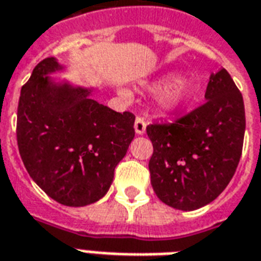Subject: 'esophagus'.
I'll list each match as a JSON object with an SVG mask.
<instances>
[{
  "instance_id": "1",
  "label": "esophagus",
  "mask_w": 261,
  "mask_h": 261,
  "mask_svg": "<svg viewBox=\"0 0 261 261\" xmlns=\"http://www.w3.org/2000/svg\"><path fill=\"white\" fill-rule=\"evenodd\" d=\"M146 121L142 117H136V119H135V132L138 133V135H143V133L146 132Z\"/></svg>"
}]
</instances>
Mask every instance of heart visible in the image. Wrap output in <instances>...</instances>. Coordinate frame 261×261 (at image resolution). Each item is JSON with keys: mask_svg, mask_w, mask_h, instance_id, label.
<instances>
[{"mask_svg": "<svg viewBox=\"0 0 261 261\" xmlns=\"http://www.w3.org/2000/svg\"><path fill=\"white\" fill-rule=\"evenodd\" d=\"M154 86H162L156 101L161 109L168 113L183 109L184 106L193 100L195 95V89L189 81L181 78L175 80L173 75L165 77L161 82H156ZM123 95L128 96V92H123Z\"/></svg>", "mask_w": 261, "mask_h": 261, "instance_id": "b5f03b06", "label": "heart"}]
</instances>
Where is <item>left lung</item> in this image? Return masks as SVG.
Instances as JSON below:
<instances>
[{"mask_svg": "<svg viewBox=\"0 0 261 261\" xmlns=\"http://www.w3.org/2000/svg\"><path fill=\"white\" fill-rule=\"evenodd\" d=\"M206 101L172 123L147 126L148 169L156 197L180 211L216 199L232 179L242 154L245 107L227 70L211 74Z\"/></svg>", "mask_w": 261, "mask_h": 261, "instance_id": "8db88e82", "label": "left lung"}]
</instances>
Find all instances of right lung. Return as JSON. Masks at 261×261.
<instances>
[{
	"instance_id": "add662e5",
	"label": "right lung",
	"mask_w": 261,
	"mask_h": 261,
	"mask_svg": "<svg viewBox=\"0 0 261 261\" xmlns=\"http://www.w3.org/2000/svg\"><path fill=\"white\" fill-rule=\"evenodd\" d=\"M55 58L35 66L21 86L16 136L21 161L56 202L85 206L109 191L114 169L135 138V115L91 97L92 89L55 82Z\"/></svg>"
}]
</instances>
